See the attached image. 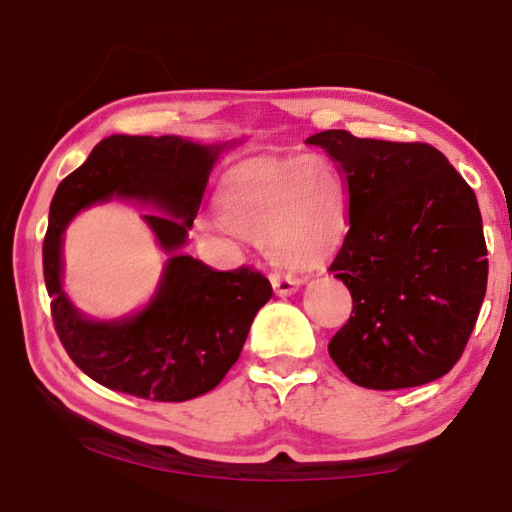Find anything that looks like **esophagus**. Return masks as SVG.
Segmentation results:
<instances>
[{
	"mask_svg": "<svg viewBox=\"0 0 512 512\" xmlns=\"http://www.w3.org/2000/svg\"><path fill=\"white\" fill-rule=\"evenodd\" d=\"M270 281H273V288L279 297H288L292 292H297L301 286V279L290 273H273L270 275Z\"/></svg>",
	"mask_w": 512,
	"mask_h": 512,
	"instance_id": "obj_1",
	"label": "esophagus"
}]
</instances>
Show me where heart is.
Returning <instances> with one entry per match:
<instances>
[{"label":"heart","instance_id":"heart-1","mask_svg":"<svg viewBox=\"0 0 512 512\" xmlns=\"http://www.w3.org/2000/svg\"><path fill=\"white\" fill-rule=\"evenodd\" d=\"M215 206L224 228L292 268L321 262L347 226L345 180L323 154L244 162L224 178Z\"/></svg>","mask_w":512,"mask_h":512}]
</instances>
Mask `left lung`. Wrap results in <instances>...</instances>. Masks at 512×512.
<instances>
[{"mask_svg": "<svg viewBox=\"0 0 512 512\" xmlns=\"http://www.w3.org/2000/svg\"><path fill=\"white\" fill-rule=\"evenodd\" d=\"M339 162L350 231L330 270L352 295L332 361L367 389L431 383L460 361L486 295L473 189L442 151L328 129L306 140Z\"/></svg>", "mask_w": 512, "mask_h": 512, "instance_id": "obj_1", "label": "left lung"}]
</instances>
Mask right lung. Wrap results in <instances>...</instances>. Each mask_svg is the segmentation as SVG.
<instances>
[{
    "label": "right lung",
    "mask_w": 512,
    "mask_h": 512,
    "mask_svg": "<svg viewBox=\"0 0 512 512\" xmlns=\"http://www.w3.org/2000/svg\"><path fill=\"white\" fill-rule=\"evenodd\" d=\"M217 151L178 136H110L54 193L43 239L54 330L74 365L107 389L156 402L206 394L235 365L255 314L273 297L259 270H213L178 253L200 211ZM114 194L151 201L166 213L145 217L172 257L143 313L90 322L60 288L62 231L81 208Z\"/></svg>",
    "instance_id": "right-lung-1"
}]
</instances>
